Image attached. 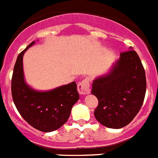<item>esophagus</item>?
Instances as JSON below:
<instances>
[{
  "mask_svg": "<svg viewBox=\"0 0 158 158\" xmlns=\"http://www.w3.org/2000/svg\"><path fill=\"white\" fill-rule=\"evenodd\" d=\"M77 90L78 93L80 94H82V95L89 94V81L88 79H85L77 85Z\"/></svg>",
  "mask_w": 158,
  "mask_h": 158,
  "instance_id": "esophagus-1",
  "label": "esophagus"
}]
</instances>
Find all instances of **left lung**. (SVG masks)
<instances>
[{"label": "left lung", "mask_w": 158, "mask_h": 158, "mask_svg": "<svg viewBox=\"0 0 158 158\" xmlns=\"http://www.w3.org/2000/svg\"><path fill=\"white\" fill-rule=\"evenodd\" d=\"M146 91L145 73L137 52L130 47L121 52L107 73L93 81L91 94L98 99L94 116L102 125L121 129L139 112Z\"/></svg>", "instance_id": "left-lung-1"}]
</instances>
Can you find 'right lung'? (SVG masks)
Returning <instances> with one entry per match:
<instances>
[{"mask_svg": "<svg viewBox=\"0 0 158 158\" xmlns=\"http://www.w3.org/2000/svg\"><path fill=\"white\" fill-rule=\"evenodd\" d=\"M35 43L34 40L17 56L12 77V96L21 117L35 129L48 133L68 121L73 106L79 100V94L75 81L46 91L35 89L27 84L23 56Z\"/></svg>", "mask_w": 158, "mask_h": 158, "instance_id": "obj_1", "label": "right lung"}]
</instances>
